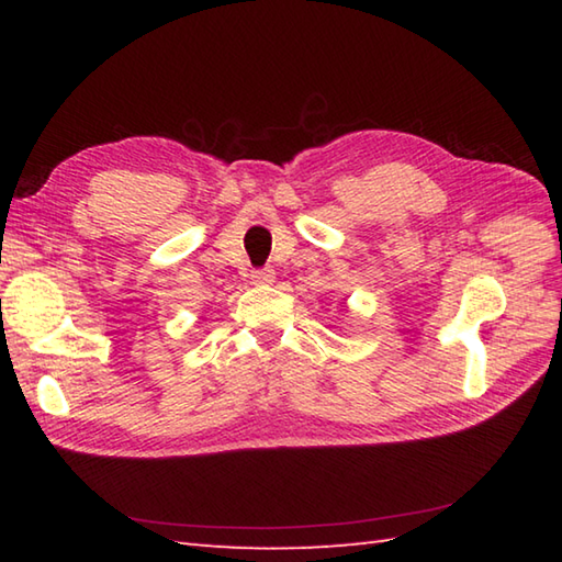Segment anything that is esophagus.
<instances>
[{"mask_svg":"<svg viewBox=\"0 0 562 562\" xmlns=\"http://www.w3.org/2000/svg\"><path fill=\"white\" fill-rule=\"evenodd\" d=\"M250 280L254 284H272L274 282V270L272 268H258L250 272Z\"/></svg>","mask_w":562,"mask_h":562,"instance_id":"obj_1","label":"esophagus"}]
</instances>
